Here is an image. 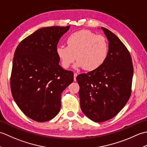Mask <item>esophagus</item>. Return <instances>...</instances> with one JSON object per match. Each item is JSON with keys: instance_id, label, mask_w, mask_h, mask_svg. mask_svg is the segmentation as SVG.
<instances>
[{"instance_id": "obj_1", "label": "esophagus", "mask_w": 147, "mask_h": 147, "mask_svg": "<svg viewBox=\"0 0 147 147\" xmlns=\"http://www.w3.org/2000/svg\"><path fill=\"white\" fill-rule=\"evenodd\" d=\"M77 75H78V74H77V73H74V82H76V78Z\"/></svg>"}]
</instances>
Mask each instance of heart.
I'll return each mask as SVG.
<instances>
[{"label": "heart", "instance_id": "obj_1", "mask_svg": "<svg viewBox=\"0 0 147 147\" xmlns=\"http://www.w3.org/2000/svg\"><path fill=\"white\" fill-rule=\"evenodd\" d=\"M66 43L67 46L55 48V54L64 69L71 66L76 57L78 61L74 67L88 71L98 69L107 60L109 44L104 36L96 35L89 30H80L71 34Z\"/></svg>", "mask_w": 147, "mask_h": 147}]
</instances>
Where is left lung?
<instances>
[{
  "label": "left lung",
  "instance_id": "left-lung-1",
  "mask_svg": "<svg viewBox=\"0 0 147 147\" xmlns=\"http://www.w3.org/2000/svg\"><path fill=\"white\" fill-rule=\"evenodd\" d=\"M109 41L107 60L102 67L76 77L80 107L90 119L101 123L115 116L130 97L133 76L131 57L111 31L101 27Z\"/></svg>",
  "mask_w": 147,
  "mask_h": 147
}]
</instances>
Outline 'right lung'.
I'll return each mask as SVG.
<instances>
[{
	"label": "right lung",
	"instance_id": "add662e5",
	"mask_svg": "<svg viewBox=\"0 0 147 147\" xmlns=\"http://www.w3.org/2000/svg\"><path fill=\"white\" fill-rule=\"evenodd\" d=\"M66 27H44L20 43L14 52L11 88L15 102L26 116L37 122L52 119L61 109L62 92L74 74L59 63L55 48Z\"/></svg>",
	"mask_w": 147,
	"mask_h": 147
}]
</instances>
